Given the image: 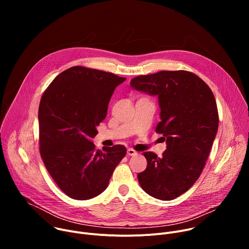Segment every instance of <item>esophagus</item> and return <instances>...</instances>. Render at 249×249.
I'll return each mask as SVG.
<instances>
[{"label":"esophagus","instance_id":"obj_1","mask_svg":"<svg viewBox=\"0 0 249 249\" xmlns=\"http://www.w3.org/2000/svg\"><path fill=\"white\" fill-rule=\"evenodd\" d=\"M138 153L135 151V150H133V149H128L127 150V155L128 156H136Z\"/></svg>","mask_w":249,"mask_h":249}]
</instances>
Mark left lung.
<instances>
[{
	"label": "left lung",
	"mask_w": 249,
	"mask_h": 249,
	"mask_svg": "<svg viewBox=\"0 0 249 249\" xmlns=\"http://www.w3.org/2000/svg\"><path fill=\"white\" fill-rule=\"evenodd\" d=\"M137 90L158 95L166 150L161 157L144 153L147 168L138 174L143 190L160 200H173L199 178L219 127L217 103L209 86L188 71H160L131 80Z\"/></svg>",
	"instance_id": "8db88e82"
}]
</instances>
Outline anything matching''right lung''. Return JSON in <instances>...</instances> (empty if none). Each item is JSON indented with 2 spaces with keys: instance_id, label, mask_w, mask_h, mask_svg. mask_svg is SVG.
<instances>
[{
  "instance_id": "obj_1",
  "label": "right lung",
  "mask_w": 249,
  "mask_h": 249,
  "mask_svg": "<svg viewBox=\"0 0 249 249\" xmlns=\"http://www.w3.org/2000/svg\"><path fill=\"white\" fill-rule=\"evenodd\" d=\"M125 80L75 66L59 74L41 97L40 156L55 183L70 198L89 200L103 192L126 155L122 145L102 152L90 141L106 117L114 89Z\"/></svg>"
}]
</instances>
